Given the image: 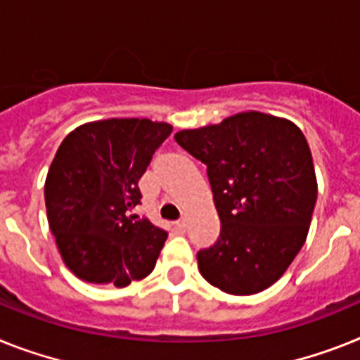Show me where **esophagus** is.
I'll use <instances>...</instances> for the list:
<instances>
[{
  "instance_id": "1",
  "label": "esophagus",
  "mask_w": 360,
  "mask_h": 360,
  "mask_svg": "<svg viewBox=\"0 0 360 360\" xmlns=\"http://www.w3.org/2000/svg\"><path fill=\"white\" fill-rule=\"evenodd\" d=\"M175 226H177V231H179V232H185L186 229H188V219H186V216L181 217L179 221L175 223Z\"/></svg>"
}]
</instances>
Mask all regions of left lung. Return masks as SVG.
Listing matches in <instances>:
<instances>
[{"mask_svg":"<svg viewBox=\"0 0 360 360\" xmlns=\"http://www.w3.org/2000/svg\"><path fill=\"white\" fill-rule=\"evenodd\" d=\"M207 165L221 231L198 252L208 283L229 295H255L285 273L309 231L316 203L313 157L285 119L247 111L216 126L175 134Z\"/></svg>","mask_w":360,"mask_h":360,"instance_id":"obj_1","label":"left lung"}]
</instances>
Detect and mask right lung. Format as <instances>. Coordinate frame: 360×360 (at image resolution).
Returning <instances> with one entry per match:
<instances>
[{
	"instance_id": "1",
	"label": "right lung",
	"mask_w": 360,
	"mask_h": 360,
	"mask_svg": "<svg viewBox=\"0 0 360 360\" xmlns=\"http://www.w3.org/2000/svg\"><path fill=\"white\" fill-rule=\"evenodd\" d=\"M172 126L148 119L84 124L63 139L45 181L51 232L80 280L126 288L152 273L168 232L131 214L139 179Z\"/></svg>"
}]
</instances>
